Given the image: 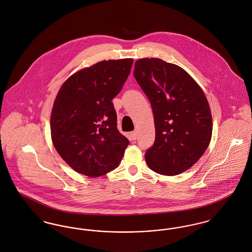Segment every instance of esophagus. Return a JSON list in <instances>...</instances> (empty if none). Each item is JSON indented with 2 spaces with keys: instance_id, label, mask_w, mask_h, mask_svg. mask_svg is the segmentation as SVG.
Instances as JSON below:
<instances>
[{
  "instance_id": "1",
  "label": "esophagus",
  "mask_w": 252,
  "mask_h": 252,
  "mask_svg": "<svg viewBox=\"0 0 252 252\" xmlns=\"http://www.w3.org/2000/svg\"><path fill=\"white\" fill-rule=\"evenodd\" d=\"M130 135H131L132 140H134V141L138 138V133H137V131L131 132Z\"/></svg>"
}]
</instances>
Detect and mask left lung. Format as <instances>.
<instances>
[{"label": "left lung", "instance_id": "8db88e82", "mask_svg": "<svg viewBox=\"0 0 252 252\" xmlns=\"http://www.w3.org/2000/svg\"><path fill=\"white\" fill-rule=\"evenodd\" d=\"M134 76L149 99L156 128L145 161L158 174H181L201 158L211 142L212 113L203 91L180 66L160 59L137 60Z\"/></svg>", "mask_w": 252, "mask_h": 252}]
</instances>
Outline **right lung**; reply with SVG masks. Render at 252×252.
<instances>
[{
    "mask_svg": "<svg viewBox=\"0 0 252 252\" xmlns=\"http://www.w3.org/2000/svg\"><path fill=\"white\" fill-rule=\"evenodd\" d=\"M133 60H103L70 76L51 113V136L65 162L94 178L118 167L129 141L117 129L112 99L126 81Z\"/></svg>",
    "mask_w": 252,
    "mask_h": 252,
    "instance_id": "obj_1",
    "label": "right lung"
}]
</instances>
